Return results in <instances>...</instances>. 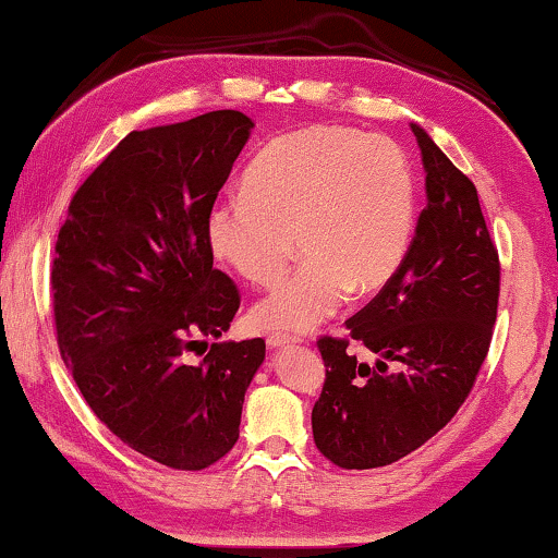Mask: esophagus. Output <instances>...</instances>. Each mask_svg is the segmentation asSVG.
Listing matches in <instances>:
<instances>
[{
  "instance_id": "esophagus-1",
  "label": "esophagus",
  "mask_w": 558,
  "mask_h": 558,
  "mask_svg": "<svg viewBox=\"0 0 558 558\" xmlns=\"http://www.w3.org/2000/svg\"><path fill=\"white\" fill-rule=\"evenodd\" d=\"M268 347L270 349H282V347H290V343H295L298 339L295 336H288V333H268Z\"/></svg>"
}]
</instances>
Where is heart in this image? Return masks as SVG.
Returning a JSON list of instances; mask_svg holds the SVG:
<instances>
[{
	"mask_svg": "<svg viewBox=\"0 0 558 558\" xmlns=\"http://www.w3.org/2000/svg\"><path fill=\"white\" fill-rule=\"evenodd\" d=\"M417 227V177L397 141L349 125H305L260 148L245 194L207 211L219 260L255 286L286 272L295 240L303 263L253 308L268 331L303 333L397 276Z\"/></svg>",
	"mask_w": 558,
	"mask_h": 558,
	"instance_id": "obj_1",
	"label": "heart"
}]
</instances>
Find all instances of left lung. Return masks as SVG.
Masks as SVG:
<instances>
[{
  "mask_svg": "<svg viewBox=\"0 0 558 558\" xmlns=\"http://www.w3.org/2000/svg\"><path fill=\"white\" fill-rule=\"evenodd\" d=\"M425 163L427 204L395 278L324 336L326 381L313 439L333 465L384 468L417 450L454 417L488 356L500 263L477 190L425 129L412 125ZM356 340L372 362L348 351Z\"/></svg>",
  "mask_w": 558,
  "mask_h": 558,
  "instance_id": "obj_1",
  "label": "left lung"
}]
</instances>
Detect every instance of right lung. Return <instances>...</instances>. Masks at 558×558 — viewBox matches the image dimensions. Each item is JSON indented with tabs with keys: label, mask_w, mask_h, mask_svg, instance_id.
<instances>
[{
	"label": "right lung",
	"mask_w": 558,
	"mask_h": 558,
	"mask_svg": "<svg viewBox=\"0 0 558 558\" xmlns=\"http://www.w3.org/2000/svg\"><path fill=\"white\" fill-rule=\"evenodd\" d=\"M240 111L131 131L81 184L60 227L52 308L65 366L96 417L133 450L204 470L240 437L265 341L219 339L240 290L211 268L207 211L245 148Z\"/></svg>",
	"instance_id": "right-lung-1"
}]
</instances>
